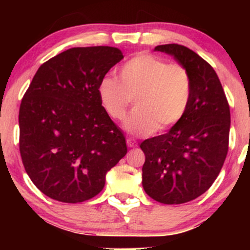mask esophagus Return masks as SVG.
Instances as JSON below:
<instances>
[{
    "label": "esophagus",
    "mask_w": 250,
    "mask_h": 250,
    "mask_svg": "<svg viewBox=\"0 0 250 250\" xmlns=\"http://www.w3.org/2000/svg\"><path fill=\"white\" fill-rule=\"evenodd\" d=\"M127 146L129 148H134V147H136L137 143L134 139H127Z\"/></svg>",
    "instance_id": "1"
}]
</instances>
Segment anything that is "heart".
Masks as SVG:
<instances>
[{
    "instance_id": "heart-1",
    "label": "heart",
    "mask_w": 250,
    "mask_h": 250,
    "mask_svg": "<svg viewBox=\"0 0 250 250\" xmlns=\"http://www.w3.org/2000/svg\"><path fill=\"white\" fill-rule=\"evenodd\" d=\"M120 80L104 77L99 95L108 115L123 120L136 100L137 108L125 123L136 136H147L159 127L167 129L185 116L191 97V77L179 63L141 54L125 62Z\"/></svg>"
}]
</instances>
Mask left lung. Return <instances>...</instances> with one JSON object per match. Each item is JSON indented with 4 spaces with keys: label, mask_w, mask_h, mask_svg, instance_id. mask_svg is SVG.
Listing matches in <instances>:
<instances>
[{
    "label": "left lung",
    "mask_w": 250,
    "mask_h": 250,
    "mask_svg": "<svg viewBox=\"0 0 250 250\" xmlns=\"http://www.w3.org/2000/svg\"><path fill=\"white\" fill-rule=\"evenodd\" d=\"M173 56L191 77V97L185 116L166 134L145 140L142 186L151 199L181 205L208 190L228 153L230 110L216 73L185 45L155 47Z\"/></svg>",
    "instance_id": "1"
}]
</instances>
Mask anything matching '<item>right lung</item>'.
Segmentation results:
<instances>
[{
    "label": "right lung",
    "instance_id": "1",
    "mask_svg": "<svg viewBox=\"0 0 250 250\" xmlns=\"http://www.w3.org/2000/svg\"><path fill=\"white\" fill-rule=\"evenodd\" d=\"M122 59L119 48H71L43 63L25 91L20 153L30 180L50 199L79 203L96 196L127 154L125 135L99 95Z\"/></svg>",
    "mask_w": 250,
    "mask_h": 250
}]
</instances>
